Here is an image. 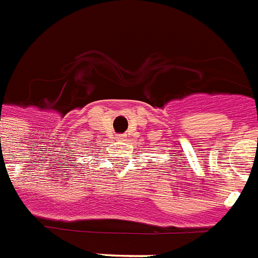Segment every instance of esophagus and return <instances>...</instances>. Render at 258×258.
Segmentation results:
<instances>
[{
	"label": "esophagus",
	"mask_w": 258,
	"mask_h": 258,
	"mask_svg": "<svg viewBox=\"0 0 258 258\" xmlns=\"http://www.w3.org/2000/svg\"><path fill=\"white\" fill-rule=\"evenodd\" d=\"M116 139H118V140H120V142H123V140L126 139V136L125 135H118V136H116Z\"/></svg>",
	"instance_id": "esophagus-1"
}]
</instances>
